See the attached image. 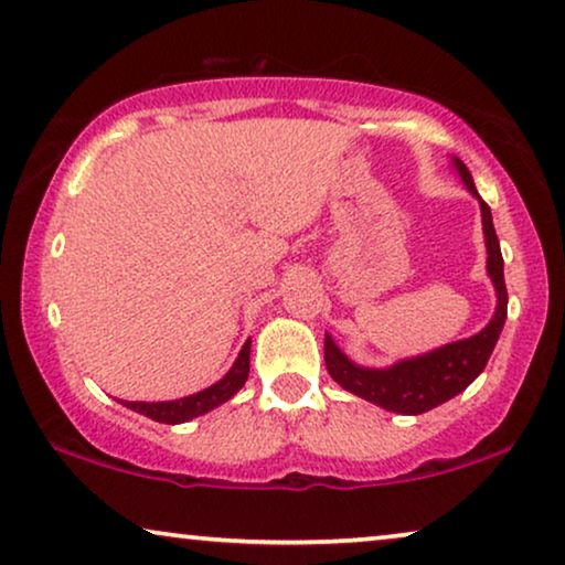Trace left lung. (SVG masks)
Returning a JSON list of instances; mask_svg holds the SVG:
<instances>
[{
  "label": "left lung",
  "mask_w": 565,
  "mask_h": 565,
  "mask_svg": "<svg viewBox=\"0 0 565 565\" xmlns=\"http://www.w3.org/2000/svg\"><path fill=\"white\" fill-rule=\"evenodd\" d=\"M457 172H460L465 185L472 195H478L476 183H472L470 170L460 160H455ZM480 201V212H483V235L488 247V276L493 278L499 305L495 315L478 335L465 338V341L441 345L424 356L397 361L390 370H364L353 361L343 356V351L333 343V338L326 335V366L338 385L349 393L364 397L380 408L403 413V416H418L436 408V405L447 403L449 397L460 395L480 372L486 370L488 356H491L495 341H499L503 320H507V284H503V258L499 237H495L491 209L483 199Z\"/></svg>",
  "instance_id": "obj_1"
}]
</instances>
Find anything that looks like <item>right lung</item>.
I'll use <instances>...</instances> for the list:
<instances>
[{
	"mask_svg": "<svg viewBox=\"0 0 565 565\" xmlns=\"http://www.w3.org/2000/svg\"><path fill=\"white\" fill-rule=\"evenodd\" d=\"M247 372H250V341L243 345L239 356L232 370L224 374V377L216 382V385L201 390V393L180 397V401H170V403H124L126 408L141 413V416L160 420V424H183V420H191L195 416H204L216 405L227 403L232 395L237 393L239 387L245 385Z\"/></svg>",
	"mask_w": 565,
	"mask_h": 565,
	"instance_id": "right-lung-1",
	"label": "right lung"
}]
</instances>
